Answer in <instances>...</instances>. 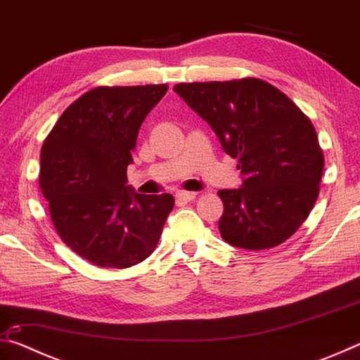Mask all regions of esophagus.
<instances>
[{
	"label": "esophagus",
	"instance_id": "obj_1",
	"mask_svg": "<svg viewBox=\"0 0 360 360\" xmlns=\"http://www.w3.org/2000/svg\"><path fill=\"white\" fill-rule=\"evenodd\" d=\"M195 197H197V193H195V192L181 191V192L176 193V200H178V202H182V203L192 202V200H195Z\"/></svg>",
	"mask_w": 360,
	"mask_h": 360
}]
</instances>
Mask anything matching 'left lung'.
<instances>
[{"mask_svg":"<svg viewBox=\"0 0 360 360\" xmlns=\"http://www.w3.org/2000/svg\"><path fill=\"white\" fill-rule=\"evenodd\" d=\"M211 125L225 154L238 158L240 188H225L222 238L241 249H270L295 233L319 195L324 155L300 108L262 79L174 85Z\"/></svg>","mask_w":360,"mask_h":360,"instance_id":"8db88e82","label":"left lung"}]
</instances>
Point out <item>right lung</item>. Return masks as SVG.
Segmentation results:
<instances>
[{"label":"right lung","instance_id":"right-lung-1","mask_svg":"<svg viewBox=\"0 0 360 360\" xmlns=\"http://www.w3.org/2000/svg\"><path fill=\"white\" fill-rule=\"evenodd\" d=\"M168 85L96 87L65 109L41 149L39 186L60 238L101 268L154 252L174 206L169 193L127 186L138 131Z\"/></svg>","mask_w":360,"mask_h":360}]
</instances>
